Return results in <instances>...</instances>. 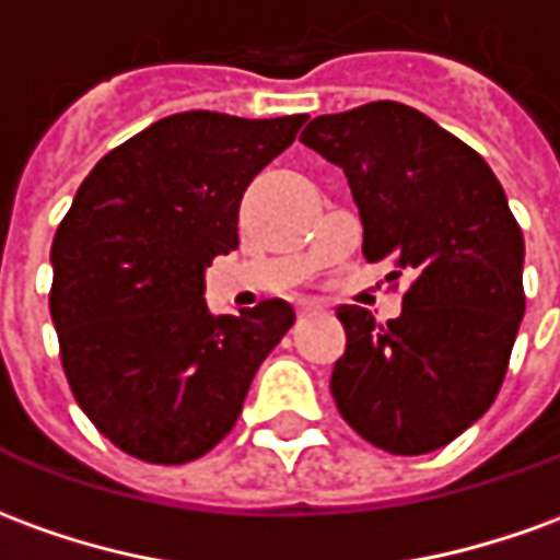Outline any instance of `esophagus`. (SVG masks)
Wrapping results in <instances>:
<instances>
[{
  "label": "esophagus",
  "mask_w": 560,
  "mask_h": 560,
  "mask_svg": "<svg viewBox=\"0 0 560 560\" xmlns=\"http://www.w3.org/2000/svg\"><path fill=\"white\" fill-rule=\"evenodd\" d=\"M318 303H315V300H300V303H296V312H300V315H312V312H318Z\"/></svg>",
  "instance_id": "1"
}]
</instances>
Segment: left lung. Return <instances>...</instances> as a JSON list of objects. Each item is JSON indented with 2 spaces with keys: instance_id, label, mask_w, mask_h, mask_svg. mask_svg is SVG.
<instances>
[{
  "instance_id": "left-lung-1",
  "label": "left lung",
  "mask_w": 560,
  "mask_h": 560,
  "mask_svg": "<svg viewBox=\"0 0 560 560\" xmlns=\"http://www.w3.org/2000/svg\"><path fill=\"white\" fill-rule=\"evenodd\" d=\"M300 142L346 172L363 257L412 272L400 318L336 308V409L390 455L443 448L494 402L525 315V240L506 194L470 144L390 100L315 117Z\"/></svg>"
}]
</instances>
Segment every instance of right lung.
<instances>
[{"label":"right lung","mask_w":560,"mask_h":560,"mask_svg":"<svg viewBox=\"0 0 560 560\" xmlns=\"http://www.w3.org/2000/svg\"><path fill=\"white\" fill-rule=\"evenodd\" d=\"M306 115L182 112L108 151L50 248V318L84 416L127 455L187 464L224 440L293 308L212 315L206 267L240 245L252 178Z\"/></svg>","instance_id":"right-lung-1"}]
</instances>
